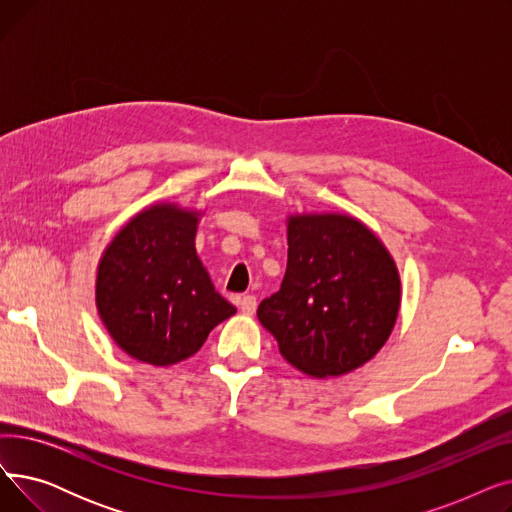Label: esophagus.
<instances>
[{"label":"esophagus","instance_id":"34e87169","mask_svg":"<svg viewBox=\"0 0 512 512\" xmlns=\"http://www.w3.org/2000/svg\"><path fill=\"white\" fill-rule=\"evenodd\" d=\"M238 309L245 315H253L257 309V299L253 297V294H245V297H240V301H238Z\"/></svg>","mask_w":512,"mask_h":512}]
</instances>
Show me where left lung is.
I'll return each mask as SVG.
<instances>
[{
  "instance_id": "obj_1",
  "label": "left lung",
  "mask_w": 512,
  "mask_h": 512,
  "mask_svg": "<svg viewBox=\"0 0 512 512\" xmlns=\"http://www.w3.org/2000/svg\"><path fill=\"white\" fill-rule=\"evenodd\" d=\"M400 309L384 242L346 213L288 215L282 286L257 317L280 355L313 378H338L378 355Z\"/></svg>"
}]
</instances>
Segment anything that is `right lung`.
<instances>
[{
  "mask_svg": "<svg viewBox=\"0 0 512 512\" xmlns=\"http://www.w3.org/2000/svg\"><path fill=\"white\" fill-rule=\"evenodd\" d=\"M201 211L155 203L114 236L99 259L97 313L126 355L155 367L193 357L236 313L215 292L195 236Z\"/></svg>",
  "mask_w": 512,
  "mask_h": 512,
  "instance_id": "right-lung-1",
  "label": "right lung"
}]
</instances>
